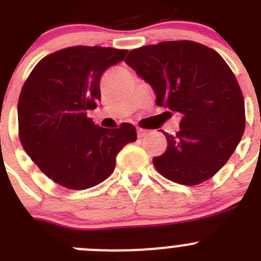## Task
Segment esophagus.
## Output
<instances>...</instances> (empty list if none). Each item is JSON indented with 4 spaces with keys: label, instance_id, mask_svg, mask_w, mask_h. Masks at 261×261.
Returning <instances> with one entry per match:
<instances>
[{
    "label": "esophagus",
    "instance_id": "esophagus-1",
    "mask_svg": "<svg viewBox=\"0 0 261 261\" xmlns=\"http://www.w3.org/2000/svg\"><path fill=\"white\" fill-rule=\"evenodd\" d=\"M147 135V130L146 129H142V128H137V136L138 138H142Z\"/></svg>",
    "mask_w": 261,
    "mask_h": 261
}]
</instances>
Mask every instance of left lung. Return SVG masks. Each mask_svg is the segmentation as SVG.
<instances>
[{
	"instance_id": "obj_1",
	"label": "left lung",
	"mask_w": 261,
	"mask_h": 261,
	"mask_svg": "<svg viewBox=\"0 0 261 261\" xmlns=\"http://www.w3.org/2000/svg\"><path fill=\"white\" fill-rule=\"evenodd\" d=\"M124 61L150 85L156 106L180 115V130L165 133L167 150L153 158L168 180H208L238 146L246 126L244 99L234 73L212 48L162 41L129 52Z\"/></svg>"
}]
</instances>
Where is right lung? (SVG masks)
I'll return each mask as SVG.
<instances>
[{
	"label": "right lung",
	"mask_w": 261,
	"mask_h": 261,
	"mask_svg": "<svg viewBox=\"0 0 261 261\" xmlns=\"http://www.w3.org/2000/svg\"><path fill=\"white\" fill-rule=\"evenodd\" d=\"M125 49L65 48L38 62L18 100L22 146L49 179L69 190L102 183L115 170L116 155L137 140L124 123L106 129L87 117L100 100V77L123 61Z\"/></svg>",
	"instance_id": "obj_1"
}]
</instances>
